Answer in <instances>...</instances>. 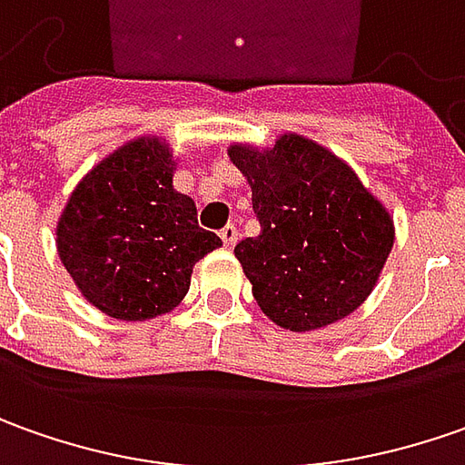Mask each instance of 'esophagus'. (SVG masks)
Here are the masks:
<instances>
[{
    "label": "esophagus",
    "mask_w": 465,
    "mask_h": 465,
    "mask_svg": "<svg viewBox=\"0 0 465 465\" xmlns=\"http://www.w3.org/2000/svg\"><path fill=\"white\" fill-rule=\"evenodd\" d=\"M221 239H223V244H226V247H233V244H236V239H239V229H236L233 223H226V226L221 229Z\"/></svg>",
    "instance_id": "34e87169"
}]
</instances>
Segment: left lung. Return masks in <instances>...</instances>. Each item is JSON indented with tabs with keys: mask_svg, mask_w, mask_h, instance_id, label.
I'll return each instance as SVG.
<instances>
[{
	"mask_svg": "<svg viewBox=\"0 0 465 465\" xmlns=\"http://www.w3.org/2000/svg\"><path fill=\"white\" fill-rule=\"evenodd\" d=\"M229 156L260 221V233L233 254L264 316L312 331L355 312L393 247L389 211L342 159L296 134L267 152L232 146Z\"/></svg>",
	"mask_w": 465,
	"mask_h": 465,
	"instance_id": "left-lung-1",
	"label": "left lung"
}]
</instances>
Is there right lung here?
Masks as SVG:
<instances>
[{
    "label": "right lung",
    "instance_id": "obj_1",
    "mask_svg": "<svg viewBox=\"0 0 465 465\" xmlns=\"http://www.w3.org/2000/svg\"><path fill=\"white\" fill-rule=\"evenodd\" d=\"M159 138H136L76 184L56 226L58 257L100 312L143 322L172 312L198 260L221 247L198 226L195 201L172 187Z\"/></svg>",
    "mask_w": 465,
    "mask_h": 465
}]
</instances>
